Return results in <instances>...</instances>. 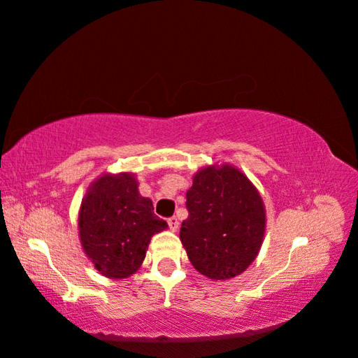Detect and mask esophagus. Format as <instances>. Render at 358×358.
<instances>
[{
    "label": "esophagus",
    "mask_w": 358,
    "mask_h": 358,
    "mask_svg": "<svg viewBox=\"0 0 358 358\" xmlns=\"http://www.w3.org/2000/svg\"><path fill=\"white\" fill-rule=\"evenodd\" d=\"M167 224H169V227H171V230H173V232H175V230H177L178 229V217L177 216H172V217H169V220H167Z\"/></svg>",
    "instance_id": "34e87169"
}]
</instances>
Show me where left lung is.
Wrapping results in <instances>:
<instances>
[{
    "instance_id": "8db88e82",
    "label": "left lung",
    "mask_w": 358,
    "mask_h": 358,
    "mask_svg": "<svg viewBox=\"0 0 358 358\" xmlns=\"http://www.w3.org/2000/svg\"><path fill=\"white\" fill-rule=\"evenodd\" d=\"M186 208L180 238L194 268L210 280L243 273L265 232V208L251 181L232 166L203 169L186 192Z\"/></svg>"
}]
</instances>
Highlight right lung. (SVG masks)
Returning <instances> with one entry per match:
<instances>
[{
	"mask_svg": "<svg viewBox=\"0 0 358 358\" xmlns=\"http://www.w3.org/2000/svg\"><path fill=\"white\" fill-rule=\"evenodd\" d=\"M167 227L142 197L131 173L104 175L85 196L78 232L87 256L108 278H128L138 270L151 237Z\"/></svg>",
	"mask_w": 358,
	"mask_h": 358,
	"instance_id": "obj_1",
	"label": "right lung"
}]
</instances>
